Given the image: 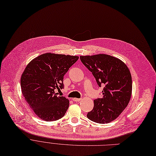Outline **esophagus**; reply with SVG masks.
<instances>
[{"mask_svg":"<svg viewBox=\"0 0 156 156\" xmlns=\"http://www.w3.org/2000/svg\"><path fill=\"white\" fill-rule=\"evenodd\" d=\"M73 101H75V102H80V101H81V99H78V98H74V99H73Z\"/></svg>","mask_w":156,"mask_h":156,"instance_id":"34e87169","label":"esophagus"}]
</instances>
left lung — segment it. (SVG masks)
<instances>
[{
	"label": "left lung",
	"instance_id": "obj_1",
	"mask_svg": "<svg viewBox=\"0 0 156 156\" xmlns=\"http://www.w3.org/2000/svg\"><path fill=\"white\" fill-rule=\"evenodd\" d=\"M80 59L92 73L99 87L105 85L102 97L94 101V108L87 116L98 123H108L120 115L130 101L132 80L129 69L124 62L108 54L81 55Z\"/></svg>",
	"mask_w": 156,
	"mask_h": 156
}]
</instances>
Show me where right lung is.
Returning <instances> with one entry per match:
<instances>
[{
    "label": "right lung",
    "mask_w": 156,
    "mask_h": 156,
    "mask_svg": "<svg viewBox=\"0 0 156 156\" xmlns=\"http://www.w3.org/2000/svg\"><path fill=\"white\" fill-rule=\"evenodd\" d=\"M76 55L45 53L31 60L21 78L23 96L31 111L45 121L62 118L68 109L69 101L55 94V89L64 87V75L75 64Z\"/></svg>",
    "instance_id": "add662e5"
}]
</instances>
